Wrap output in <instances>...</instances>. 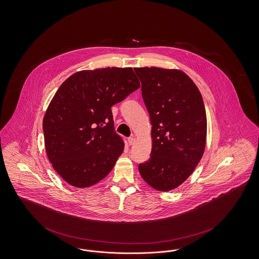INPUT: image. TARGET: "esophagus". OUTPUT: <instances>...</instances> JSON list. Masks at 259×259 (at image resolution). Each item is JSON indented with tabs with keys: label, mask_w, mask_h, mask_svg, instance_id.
<instances>
[{
	"label": "esophagus",
	"mask_w": 259,
	"mask_h": 259,
	"mask_svg": "<svg viewBox=\"0 0 259 259\" xmlns=\"http://www.w3.org/2000/svg\"><path fill=\"white\" fill-rule=\"evenodd\" d=\"M127 141H128V144H130V145H133V144L136 142V138H134V137L128 138H127Z\"/></svg>",
	"instance_id": "esophagus-1"
}]
</instances>
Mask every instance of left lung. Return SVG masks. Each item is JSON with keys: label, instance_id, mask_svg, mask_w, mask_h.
Returning <instances> with one entry per match:
<instances>
[{"label": "left lung", "instance_id": "8db88e82", "mask_svg": "<svg viewBox=\"0 0 259 259\" xmlns=\"http://www.w3.org/2000/svg\"><path fill=\"white\" fill-rule=\"evenodd\" d=\"M135 71L152 125L151 156L138 170L153 189L174 190L190 177L205 149L203 99L182 70L145 67Z\"/></svg>", "mask_w": 259, "mask_h": 259}]
</instances>
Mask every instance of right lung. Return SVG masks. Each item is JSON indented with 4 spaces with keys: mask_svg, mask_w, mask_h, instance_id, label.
<instances>
[{
    "mask_svg": "<svg viewBox=\"0 0 259 259\" xmlns=\"http://www.w3.org/2000/svg\"><path fill=\"white\" fill-rule=\"evenodd\" d=\"M140 87L132 68L81 70L59 87L43 119L53 168L75 188L91 187L111 172L123 150L111 107Z\"/></svg>",
    "mask_w": 259,
    "mask_h": 259,
    "instance_id": "obj_1",
    "label": "right lung"
}]
</instances>
